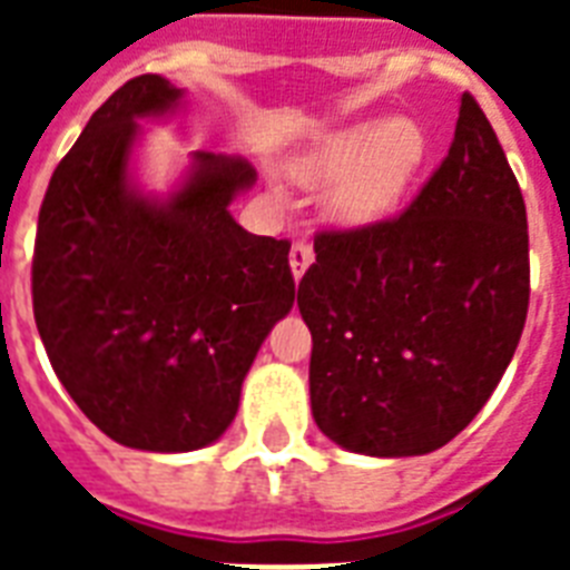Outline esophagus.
Here are the masks:
<instances>
[{"label":"esophagus","mask_w":570,"mask_h":570,"mask_svg":"<svg viewBox=\"0 0 570 570\" xmlns=\"http://www.w3.org/2000/svg\"><path fill=\"white\" fill-rule=\"evenodd\" d=\"M313 263V245L311 239H295L293 250H289V266H293L295 281H302V275L307 272V266Z\"/></svg>","instance_id":"esophagus-1"}]
</instances>
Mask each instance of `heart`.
Masks as SVG:
<instances>
[{"instance_id": "1", "label": "heart", "mask_w": 570, "mask_h": 570, "mask_svg": "<svg viewBox=\"0 0 570 570\" xmlns=\"http://www.w3.org/2000/svg\"><path fill=\"white\" fill-rule=\"evenodd\" d=\"M425 132L414 120H370L325 138L295 163L304 183H340L331 204L346 222H373L393 209L425 156Z\"/></svg>"}]
</instances>
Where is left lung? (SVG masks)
Segmentation results:
<instances>
[{
	"instance_id": "obj_1",
	"label": "left lung",
	"mask_w": 570,
	"mask_h": 570,
	"mask_svg": "<svg viewBox=\"0 0 570 570\" xmlns=\"http://www.w3.org/2000/svg\"><path fill=\"white\" fill-rule=\"evenodd\" d=\"M313 250L298 311L316 425L381 459L441 450L491 399L530 307L527 206L473 94L402 213L322 227Z\"/></svg>"
}]
</instances>
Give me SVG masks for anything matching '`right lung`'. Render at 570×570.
<instances>
[{
  "instance_id": "right-lung-1",
  "label": "right lung",
  "mask_w": 570,
  "mask_h": 570,
  "mask_svg": "<svg viewBox=\"0 0 570 570\" xmlns=\"http://www.w3.org/2000/svg\"><path fill=\"white\" fill-rule=\"evenodd\" d=\"M180 97L145 73L94 111L52 171L31 257V307L58 381L111 441L150 452L222 438L257 348L295 302L289 242L227 213L257 177L242 156L197 150L165 204L129 189L136 118Z\"/></svg>"
}]
</instances>
